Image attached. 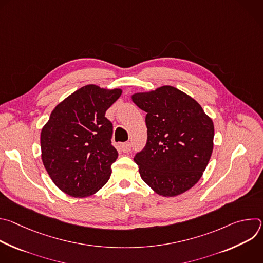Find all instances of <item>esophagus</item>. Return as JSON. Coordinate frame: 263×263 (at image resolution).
I'll return each instance as SVG.
<instances>
[{"label": "esophagus", "mask_w": 263, "mask_h": 263, "mask_svg": "<svg viewBox=\"0 0 263 263\" xmlns=\"http://www.w3.org/2000/svg\"><path fill=\"white\" fill-rule=\"evenodd\" d=\"M121 147H122V151H123V152L128 153V152H130V149H131L132 145H131V142H124V143L121 145Z\"/></svg>", "instance_id": "34e87169"}]
</instances>
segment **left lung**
I'll return each instance as SVG.
<instances>
[{
	"label": "left lung",
	"mask_w": 263,
	"mask_h": 263,
	"mask_svg": "<svg viewBox=\"0 0 263 263\" xmlns=\"http://www.w3.org/2000/svg\"><path fill=\"white\" fill-rule=\"evenodd\" d=\"M132 100L146 112V143L134 156L141 179L164 197L189 191L212 154L211 119L197 101L173 86L135 93Z\"/></svg>",
	"instance_id": "left-lung-1"
}]
</instances>
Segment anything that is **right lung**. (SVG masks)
Masks as SVG:
<instances>
[{
    "label": "right lung",
    "instance_id": "add662e5",
    "mask_svg": "<svg viewBox=\"0 0 263 263\" xmlns=\"http://www.w3.org/2000/svg\"><path fill=\"white\" fill-rule=\"evenodd\" d=\"M121 93V89L86 85L52 111L42 130V158L51 179L65 194L86 197L109 180L119 153L111 143L114 126L105 114Z\"/></svg>",
    "mask_w": 263,
    "mask_h": 263
}]
</instances>
